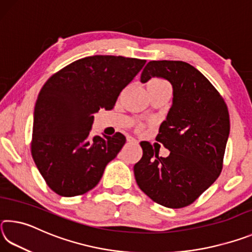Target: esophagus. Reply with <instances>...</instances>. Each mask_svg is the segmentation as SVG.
Returning <instances> with one entry per match:
<instances>
[{"label":"esophagus","instance_id":"1","mask_svg":"<svg viewBox=\"0 0 252 252\" xmlns=\"http://www.w3.org/2000/svg\"><path fill=\"white\" fill-rule=\"evenodd\" d=\"M126 141L130 142V143H138V141L134 138H132V136H127L126 138Z\"/></svg>","mask_w":252,"mask_h":252}]
</instances>
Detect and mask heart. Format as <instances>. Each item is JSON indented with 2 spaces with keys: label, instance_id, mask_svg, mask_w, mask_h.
Masks as SVG:
<instances>
[{
  "label": "heart",
  "instance_id": "heart-1",
  "mask_svg": "<svg viewBox=\"0 0 252 252\" xmlns=\"http://www.w3.org/2000/svg\"><path fill=\"white\" fill-rule=\"evenodd\" d=\"M162 85H169L167 82H165L164 80H161V79H151L149 81L147 87H162ZM143 127L142 125H139L138 126V129L141 130Z\"/></svg>",
  "mask_w": 252,
  "mask_h": 252
}]
</instances>
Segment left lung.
Wrapping results in <instances>:
<instances>
[{
    "instance_id": "left-lung-1",
    "label": "left lung",
    "mask_w": 252,
    "mask_h": 252,
    "mask_svg": "<svg viewBox=\"0 0 252 252\" xmlns=\"http://www.w3.org/2000/svg\"><path fill=\"white\" fill-rule=\"evenodd\" d=\"M153 76L172 84L173 101L157 141L170 151L159 157L149 142L134 164L140 189L153 201L179 209L194 202L220 176L230 132L227 104L201 72L182 61H150L141 82Z\"/></svg>"
}]
</instances>
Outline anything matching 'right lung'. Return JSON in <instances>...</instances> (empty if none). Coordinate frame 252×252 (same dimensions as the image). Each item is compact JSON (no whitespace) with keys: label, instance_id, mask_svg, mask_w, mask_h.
I'll list each match as a JSON object with an SVG mask.
<instances>
[{"label":"right lung","instance_id":"obj_1","mask_svg":"<svg viewBox=\"0 0 252 252\" xmlns=\"http://www.w3.org/2000/svg\"><path fill=\"white\" fill-rule=\"evenodd\" d=\"M146 60L93 55L72 62L46 81L34 108L31 153L42 177L62 197L84 194L103 176L126 136L89 138L100 109L112 110Z\"/></svg>","mask_w":252,"mask_h":252}]
</instances>
